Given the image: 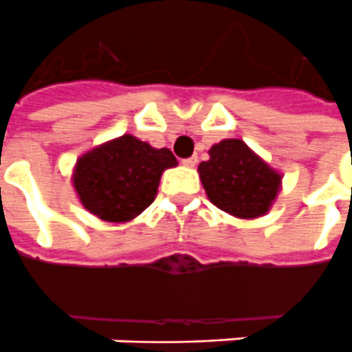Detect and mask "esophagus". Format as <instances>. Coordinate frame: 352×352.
Here are the masks:
<instances>
[{"label":"esophagus","instance_id":"34e87169","mask_svg":"<svg viewBox=\"0 0 352 352\" xmlns=\"http://www.w3.org/2000/svg\"><path fill=\"white\" fill-rule=\"evenodd\" d=\"M183 164H184V166H186V168H194V166H196V164H197V158H196V156H190V158H184Z\"/></svg>","mask_w":352,"mask_h":352}]
</instances>
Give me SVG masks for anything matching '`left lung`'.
I'll return each instance as SVG.
<instances>
[{
  "label": "left lung",
  "mask_w": 352,
  "mask_h": 352,
  "mask_svg": "<svg viewBox=\"0 0 352 352\" xmlns=\"http://www.w3.org/2000/svg\"><path fill=\"white\" fill-rule=\"evenodd\" d=\"M209 155L197 171L203 188L218 209L236 218H257L270 209L280 192L282 175L246 143L223 140L210 147Z\"/></svg>",
  "instance_id": "obj_1"
}]
</instances>
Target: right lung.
Segmentation results:
<instances>
[{"label":"right lung","mask_w":352,"mask_h":352,"mask_svg":"<svg viewBox=\"0 0 352 352\" xmlns=\"http://www.w3.org/2000/svg\"><path fill=\"white\" fill-rule=\"evenodd\" d=\"M177 166L169 149L124 136L85 153L74 169V188L91 214L129 222L155 201L164 169Z\"/></svg>","instance_id":"right-lung-1"}]
</instances>
